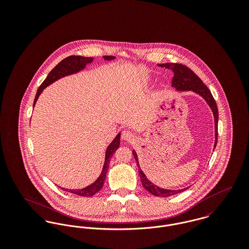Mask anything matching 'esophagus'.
<instances>
[{
  "label": "esophagus",
  "mask_w": 249,
  "mask_h": 249,
  "mask_svg": "<svg viewBox=\"0 0 249 249\" xmlns=\"http://www.w3.org/2000/svg\"><path fill=\"white\" fill-rule=\"evenodd\" d=\"M122 138H123L124 141L132 142V141H134L135 135H134V133L131 132L130 130H124V131H123V134H122Z\"/></svg>",
  "instance_id": "1"
}]
</instances>
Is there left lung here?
I'll list each match as a JSON object with an SVG mask.
<instances>
[{
    "mask_svg": "<svg viewBox=\"0 0 249 249\" xmlns=\"http://www.w3.org/2000/svg\"><path fill=\"white\" fill-rule=\"evenodd\" d=\"M158 66L160 67H164L167 69H170L174 71V77H173V81H172V86L175 87L178 91H193L195 93H196L197 95L201 96L206 103L208 104V106L212 109L213 112V119H214V144H213V148H215L216 142H217V122H218V111H217V107L216 104L213 100V96L210 92V90L208 89V87L206 85H204V83L202 82V80L192 71L191 69H189L188 67H186L185 65L179 64V63H166V64H159ZM133 156L136 160L138 169H139V175L141 178V182H142V187L148 191L151 195L156 196H161V197H167V196H171L174 195L179 194L183 191H186L189 187L181 189V190H167V189H162L156 185H154L153 183H151L145 175L142 173L140 165H139V161H138V156L135 150L132 151Z\"/></svg>",
    "mask_w": 249,
    "mask_h": 249,
    "instance_id": "8db88e82",
    "label": "left lung"
}]
</instances>
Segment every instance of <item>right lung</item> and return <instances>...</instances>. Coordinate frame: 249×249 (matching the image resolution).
I'll return each mask as SVG.
<instances>
[{
    "label": "right lung",
    "instance_id": "obj_1",
    "mask_svg": "<svg viewBox=\"0 0 249 249\" xmlns=\"http://www.w3.org/2000/svg\"><path fill=\"white\" fill-rule=\"evenodd\" d=\"M104 58L106 60H112V59L115 58V56L105 55ZM92 61H93V57H84V56H80V55H71V56H68V57L64 58L62 61H60L52 71H50V73L48 74L46 79L39 86V88L37 90V93H36L34 107L36 106V101L38 100L40 94L43 92V90L47 86H49L50 84H52L53 82H54L55 80H57L61 77H64L66 75H69L71 73H75L77 71L83 70L85 68L86 64L92 63ZM120 138H121V133H119L116 136V138L107 146V151H106V161H105V165H104L102 174L94 183H92L91 185H89V186H87L83 189L69 190V189H64V188H61V187L60 188L62 190L66 191V192H69V193L80 196H86V197L87 196H92L96 193H98L104 186L106 177H107V171H108V168H109L110 158L113 156L114 152L120 146Z\"/></svg>",
    "mask_w": 249,
    "mask_h": 249
}]
</instances>
